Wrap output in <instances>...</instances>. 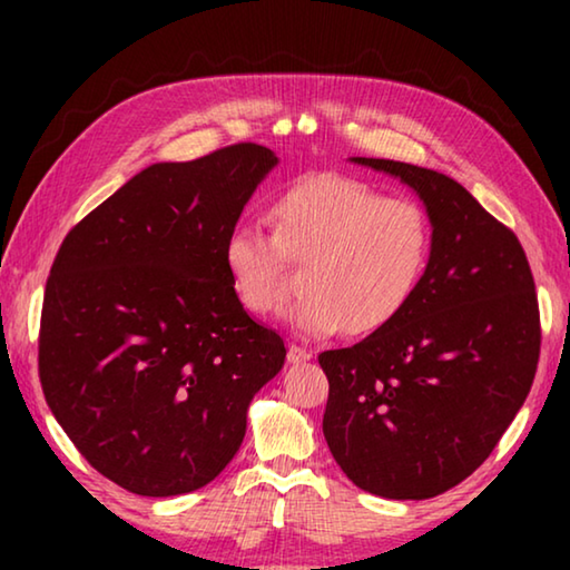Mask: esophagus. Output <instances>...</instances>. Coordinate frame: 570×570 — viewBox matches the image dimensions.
Masks as SVG:
<instances>
[{
	"mask_svg": "<svg viewBox=\"0 0 570 570\" xmlns=\"http://www.w3.org/2000/svg\"><path fill=\"white\" fill-rule=\"evenodd\" d=\"M308 360H312V352H308L306 346L288 344V362H292V364H304Z\"/></svg>",
	"mask_w": 570,
	"mask_h": 570,
	"instance_id": "1",
	"label": "esophagus"
}]
</instances>
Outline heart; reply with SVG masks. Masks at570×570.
<instances>
[{"label":"heart","mask_w":570,"mask_h":570,"mask_svg":"<svg viewBox=\"0 0 570 570\" xmlns=\"http://www.w3.org/2000/svg\"><path fill=\"white\" fill-rule=\"evenodd\" d=\"M274 234L236 224L224 240L230 288L254 314H266L288 286V262L304 264V294L286 306L298 334L324 340L387 326L430 264L432 224L414 200L390 198L370 183L314 176L294 183L272 208Z\"/></svg>","instance_id":"1"}]
</instances>
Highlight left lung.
<instances>
[{
    "instance_id": "left-lung-1",
    "label": "left lung",
    "mask_w": 570,
    "mask_h": 570,
    "mask_svg": "<svg viewBox=\"0 0 570 570\" xmlns=\"http://www.w3.org/2000/svg\"><path fill=\"white\" fill-rule=\"evenodd\" d=\"M350 160L417 193L432 254L387 326L320 354L330 380L324 438L366 493L435 498L485 462L528 397L540 354L533 274L513 230L445 173Z\"/></svg>"
}]
</instances>
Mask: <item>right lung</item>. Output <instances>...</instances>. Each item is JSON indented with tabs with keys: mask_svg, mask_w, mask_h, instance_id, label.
Here are the masks:
<instances>
[{
	"mask_svg": "<svg viewBox=\"0 0 570 570\" xmlns=\"http://www.w3.org/2000/svg\"><path fill=\"white\" fill-rule=\"evenodd\" d=\"M256 142L153 163L65 236L45 288L40 382L80 455L135 495L208 485L246 435L284 340L230 288L224 240L268 173Z\"/></svg>",
	"mask_w": 570,
	"mask_h": 570,
	"instance_id": "obj_1",
	"label": "right lung"
}]
</instances>
